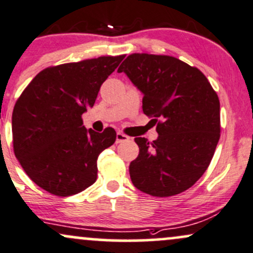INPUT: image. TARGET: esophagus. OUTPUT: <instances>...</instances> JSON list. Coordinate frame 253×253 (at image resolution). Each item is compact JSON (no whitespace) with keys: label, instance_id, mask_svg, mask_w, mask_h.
<instances>
[{"label":"esophagus","instance_id":"esophagus-1","mask_svg":"<svg viewBox=\"0 0 253 253\" xmlns=\"http://www.w3.org/2000/svg\"><path fill=\"white\" fill-rule=\"evenodd\" d=\"M128 140H129V136H127L126 134H124V133L121 132L117 133V144H120V142H124V141H128Z\"/></svg>","mask_w":253,"mask_h":253}]
</instances>
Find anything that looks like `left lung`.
<instances>
[{
  "label": "left lung",
  "mask_w": 253,
  "mask_h": 253,
  "mask_svg": "<svg viewBox=\"0 0 253 253\" xmlns=\"http://www.w3.org/2000/svg\"><path fill=\"white\" fill-rule=\"evenodd\" d=\"M118 72L144 94V113L156 124L160 119L157 140L134 139L139 156L130 180L153 197L184 192L208 169L220 138L217 93L199 69L173 56L132 54Z\"/></svg>",
  "instance_id": "obj_1"
}]
</instances>
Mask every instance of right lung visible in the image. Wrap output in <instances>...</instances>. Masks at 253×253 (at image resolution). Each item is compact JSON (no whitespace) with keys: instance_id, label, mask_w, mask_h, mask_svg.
I'll use <instances>...</instances> for the list:
<instances>
[{"instance_id":"1","label":"right lung","mask_w":253,"mask_h":253,"mask_svg":"<svg viewBox=\"0 0 253 253\" xmlns=\"http://www.w3.org/2000/svg\"><path fill=\"white\" fill-rule=\"evenodd\" d=\"M125 55L101 56L49 67L23 90L13 111L14 153L38 186L59 197L86 190L96 180L97 157L117 133L84 126L81 115L95 103L103 82Z\"/></svg>"}]
</instances>
